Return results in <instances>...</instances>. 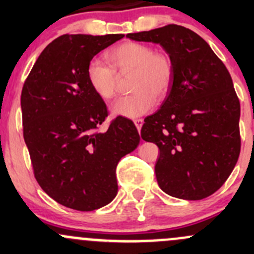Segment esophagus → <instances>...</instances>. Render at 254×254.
Returning a JSON list of instances; mask_svg holds the SVG:
<instances>
[{
	"label": "esophagus",
	"mask_w": 254,
	"mask_h": 254,
	"mask_svg": "<svg viewBox=\"0 0 254 254\" xmlns=\"http://www.w3.org/2000/svg\"><path fill=\"white\" fill-rule=\"evenodd\" d=\"M134 124H135V127H136V129L140 131V130H141V127H142L143 120L142 119H135Z\"/></svg>",
	"instance_id": "obj_1"
}]
</instances>
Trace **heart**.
<instances>
[{
  "label": "heart",
  "instance_id": "b5f03b06",
  "mask_svg": "<svg viewBox=\"0 0 254 254\" xmlns=\"http://www.w3.org/2000/svg\"><path fill=\"white\" fill-rule=\"evenodd\" d=\"M109 66L101 60H92L87 67V81L92 91L104 101L117 92V75L131 72L129 87L132 92L113 103V115L136 118L150 111L156 98L167 96L173 77L175 65L170 55L155 51L152 47L127 42L111 49L106 54Z\"/></svg>",
  "mask_w": 254,
  "mask_h": 254
}]
</instances>
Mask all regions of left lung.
<instances>
[{
  "mask_svg": "<svg viewBox=\"0 0 254 254\" xmlns=\"http://www.w3.org/2000/svg\"><path fill=\"white\" fill-rule=\"evenodd\" d=\"M127 38L160 44L175 65L168 96L141 129L142 139L160 150L158 186L186 200L211 195L231 175L241 150L240 101L226 66L203 38L182 25Z\"/></svg>",
  "mask_w": 254,
  "mask_h": 254,
  "instance_id": "1",
  "label": "left lung"
}]
</instances>
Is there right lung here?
Returning a JSON list of instances; mask_svg holds the SVG:
<instances>
[{"mask_svg": "<svg viewBox=\"0 0 254 254\" xmlns=\"http://www.w3.org/2000/svg\"><path fill=\"white\" fill-rule=\"evenodd\" d=\"M123 37L61 35L43 50L23 84V136L35 179L70 209L92 211L111 203L118 193V162L140 142L127 118L97 131L108 111L87 81L93 56Z\"/></svg>", "mask_w": 254, "mask_h": 254, "instance_id": "add662e5", "label": "right lung"}]
</instances>
